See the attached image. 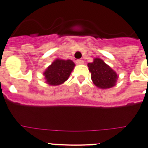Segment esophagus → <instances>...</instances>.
<instances>
[{"instance_id": "esophagus-1", "label": "esophagus", "mask_w": 148, "mask_h": 148, "mask_svg": "<svg viewBox=\"0 0 148 148\" xmlns=\"http://www.w3.org/2000/svg\"><path fill=\"white\" fill-rule=\"evenodd\" d=\"M75 63H77V64H83L84 63V61L82 60H77L75 61Z\"/></svg>"}]
</instances>
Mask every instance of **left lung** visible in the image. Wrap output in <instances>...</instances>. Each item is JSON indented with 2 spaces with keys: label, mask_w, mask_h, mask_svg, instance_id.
<instances>
[{
  "label": "left lung",
  "mask_w": 148,
  "mask_h": 148,
  "mask_svg": "<svg viewBox=\"0 0 148 148\" xmlns=\"http://www.w3.org/2000/svg\"><path fill=\"white\" fill-rule=\"evenodd\" d=\"M88 66L91 78L98 88H108L115 85L118 75L103 60L96 58L92 63H88Z\"/></svg>",
  "instance_id": "1"
}]
</instances>
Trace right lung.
Here are the masks:
<instances>
[{"label": "right lung", "mask_w": 148, "mask_h": 148, "mask_svg": "<svg viewBox=\"0 0 148 148\" xmlns=\"http://www.w3.org/2000/svg\"><path fill=\"white\" fill-rule=\"evenodd\" d=\"M74 66V62L70 60H56L44 73L47 83L51 85L63 84L68 79Z\"/></svg>", "instance_id": "add662e5"}]
</instances>
